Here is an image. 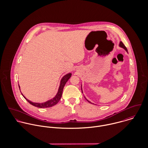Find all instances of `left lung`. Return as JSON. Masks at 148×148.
I'll list each match as a JSON object with an SVG mask.
<instances>
[{"label": "left lung", "instance_id": "8db88e82", "mask_svg": "<svg viewBox=\"0 0 148 148\" xmlns=\"http://www.w3.org/2000/svg\"><path fill=\"white\" fill-rule=\"evenodd\" d=\"M119 45H120V47H122V48H123L127 52V47L125 46V45L123 44V42H120V44H119ZM82 93H83V90H82ZM85 99L89 102V103H90L89 101H88L85 97Z\"/></svg>", "mask_w": 148, "mask_h": 148}]
</instances>
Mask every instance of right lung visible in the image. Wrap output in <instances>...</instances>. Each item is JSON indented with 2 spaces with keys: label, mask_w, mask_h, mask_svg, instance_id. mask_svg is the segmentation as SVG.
Here are the masks:
<instances>
[{
  "label": "right lung",
  "mask_w": 148,
  "mask_h": 148,
  "mask_svg": "<svg viewBox=\"0 0 148 148\" xmlns=\"http://www.w3.org/2000/svg\"><path fill=\"white\" fill-rule=\"evenodd\" d=\"M72 74L71 73H68L66 75H65L62 78L61 82H60V85L58 90V92L56 94V95L55 96V97H53L52 99L48 100L45 103H33L29 100H28V99H27L22 94L23 96L25 99V100L31 105L35 106L36 107L38 108H49V107H51L52 106L56 105L57 103H58V102L59 101V100H60L62 96V93H63V90L64 86L65 84H66V83L67 82V81L69 79V78L71 77ZM19 89H20V86L19 85Z\"/></svg>",
  "instance_id": "right-lung-1"
}]
</instances>
